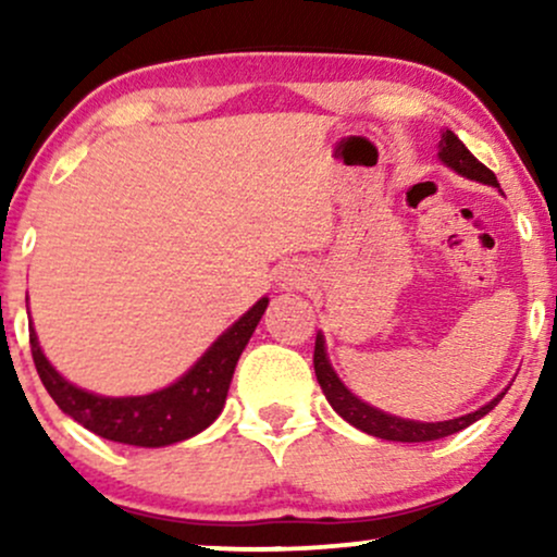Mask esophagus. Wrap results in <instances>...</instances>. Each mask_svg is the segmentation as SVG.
I'll use <instances>...</instances> for the list:
<instances>
[{
  "label": "esophagus",
  "mask_w": 557,
  "mask_h": 557,
  "mask_svg": "<svg viewBox=\"0 0 557 557\" xmlns=\"http://www.w3.org/2000/svg\"><path fill=\"white\" fill-rule=\"evenodd\" d=\"M300 283H304V277H300V274L298 272H287V285H300Z\"/></svg>",
  "instance_id": "obj_1"
}]
</instances>
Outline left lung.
I'll use <instances>...</instances> for the list:
<instances>
[{"instance_id":"1","label":"left lung","mask_w":557,"mask_h":557,"mask_svg":"<svg viewBox=\"0 0 557 557\" xmlns=\"http://www.w3.org/2000/svg\"><path fill=\"white\" fill-rule=\"evenodd\" d=\"M440 159H443L447 168L461 172V175L471 177V181L487 183V185H495V188H500L495 172H492L490 168H484V164L479 162V159L471 154L469 149H466L463 140L458 138L453 131H443V136H440ZM314 372H317L319 385H322V389H324V395H327L330 406L335 408V411L341 413L348 424H354L356 430H361L367 434H374V437L393 440V443H430V440H440V437H447V434L461 432L463 426L474 424L476 419H482L484 413H490L505 395L503 393L500 398L487 403V406H482L474 413H466V417H461V419L426 424V421H408V419L389 417V413L376 411V408L367 406V403L356 398L354 393H348V387H345L343 382L337 380V374L332 372L327 354H324L322 335H317V345H314Z\"/></svg>"}]
</instances>
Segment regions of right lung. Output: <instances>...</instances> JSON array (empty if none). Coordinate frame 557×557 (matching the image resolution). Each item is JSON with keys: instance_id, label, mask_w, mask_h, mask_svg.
<instances>
[{"instance_id": "obj_1", "label": "right lung", "mask_w": 557, "mask_h": 557, "mask_svg": "<svg viewBox=\"0 0 557 557\" xmlns=\"http://www.w3.org/2000/svg\"><path fill=\"white\" fill-rule=\"evenodd\" d=\"M267 304L270 300L261 298L251 311H246L175 385L151 395H138V398H101V395L70 385L41 354L34 327L28 335L30 354H34L36 372L44 387L67 417L112 443L162 447L194 437L220 417L235 363L246 343L251 341Z\"/></svg>"}]
</instances>
